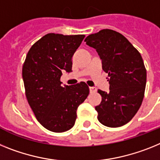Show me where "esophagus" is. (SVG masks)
<instances>
[{
	"label": "esophagus",
	"mask_w": 160,
	"mask_h": 160,
	"mask_svg": "<svg viewBox=\"0 0 160 160\" xmlns=\"http://www.w3.org/2000/svg\"><path fill=\"white\" fill-rule=\"evenodd\" d=\"M89 91L91 93H93V92H97V88L95 87H89Z\"/></svg>",
	"instance_id": "1"
}]
</instances>
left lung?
Returning a JSON list of instances; mask_svg holds the SVG:
<instances>
[{
  "label": "left lung",
  "instance_id": "8db88e82",
  "mask_svg": "<svg viewBox=\"0 0 160 160\" xmlns=\"http://www.w3.org/2000/svg\"><path fill=\"white\" fill-rule=\"evenodd\" d=\"M84 42L96 49L109 77V92L98 90L102 100L95 107L97 119L108 127L124 126L134 118L143 100L147 70L142 58L127 38L113 30H100Z\"/></svg>",
  "mask_w": 160,
  "mask_h": 160
}]
</instances>
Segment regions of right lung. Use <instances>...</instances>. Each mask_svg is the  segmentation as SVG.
Returning <instances> with one entry per match:
<instances>
[{
    "mask_svg": "<svg viewBox=\"0 0 160 160\" xmlns=\"http://www.w3.org/2000/svg\"><path fill=\"white\" fill-rule=\"evenodd\" d=\"M85 35L47 34L32 46L22 67L26 97L37 120L52 132L75 125L76 110L89 93L84 82L62 86L63 70L72 72V58Z\"/></svg>",
    "mask_w": 160,
    "mask_h": 160,
    "instance_id": "1",
    "label": "right lung"
}]
</instances>
